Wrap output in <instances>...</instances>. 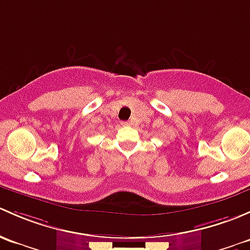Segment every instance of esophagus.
I'll return each mask as SVG.
<instances>
[{
    "instance_id": "34e87169",
    "label": "esophagus",
    "mask_w": 250,
    "mask_h": 250,
    "mask_svg": "<svg viewBox=\"0 0 250 250\" xmlns=\"http://www.w3.org/2000/svg\"><path fill=\"white\" fill-rule=\"evenodd\" d=\"M122 125H124V126H128V125H130V123H128V122H122Z\"/></svg>"
}]
</instances>
